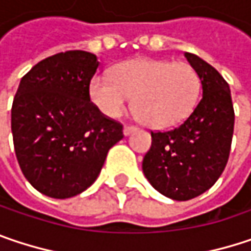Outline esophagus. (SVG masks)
I'll return each instance as SVG.
<instances>
[{
  "mask_svg": "<svg viewBox=\"0 0 251 251\" xmlns=\"http://www.w3.org/2000/svg\"><path fill=\"white\" fill-rule=\"evenodd\" d=\"M136 130V126H125L124 127V135L125 136H129L130 133H133Z\"/></svg>",
  "mask_w": 251,
  "mask_h": 251,
  "instance_id": "34e87169",
  "label": "esophagus"
}]
</instances>
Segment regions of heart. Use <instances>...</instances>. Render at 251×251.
Here are the masks:
<instances>
[{"mask_svg": "<svg viewBox=\"0 0 251 251\" xmlns=\"http://www.w3.org/2000/svg\"><path fill=\"white\" fill-rule=\"evenodd\" d=\"M200 89V77L190 64L139 58L119 64L113 76L96 75L89 95L109 118L119 116L133 96V107L145 124L165 127L193 112Z\"/></svg>", "mask_w": 251, "mask_h": 251, "instance_id": "1", "label": "heart"}]
</instances>
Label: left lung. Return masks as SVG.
<instances>
[{
    "label": "left lung",
    "instance_id": "1",
    "mask_svg": "<svg viewBox=\"0 0 251 251\" xmlns=\"http://www.w3.org/2000/svg\"><path fill=\"white\" fill-rule=\"evenodd\" d=\"M184 56L200 77L202 96L181 125L151 132L152 145L142 161L151 185L175 201L195 198L216 184L227 165L234 129L227 81L201 57Z\"/></svg>",
    "mask_w": 251,
    "mask_h": 251
}]
</instances>
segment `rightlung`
Instances as JSON below:
<instances>
[{
  "label": "right lung",
  "mask_w": 251,
  "mask_h": 251,
  "mask_svg": "<svg viewBox=\"0 0 251 251\" xmlns=\"http://www.w3.org/2000/svg\"><path fill=\"white\" fill-rule=\"evenodd\" d=\"M99 67L92 53L72 50L44 58L21 79L11 109L20 168L37 191L70 198L99 176L124 126L90 102Z\"/></svg>",
  "instance_id": "add662e5"
}]
</instances>
